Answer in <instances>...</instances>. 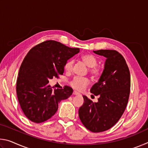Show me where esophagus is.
I'll list each match as a JSON object with an SVG mask.
<instances>
[{
    "label": "esophagus",
    "mask_w": 148,
    "mask_h": 148,
    "mask_svg": "<svg viewBox=\"0 0 148 148\" xmlns=\"http://www.w3.org/2000/svg\"><path fill=\"white\" fill-rule=\"evenodd\" d=\"M73 94H74V95H79V92H77V91H74Z\"/></svg>",
    "instance_id": "obj_1"
}]
</instances>
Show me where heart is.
Segmentation results:
<instances>
[{
	"mask_svg": "<svg viewBox=\"0 0 148 148\" xmlns=\"http://www.w3.org/2000/svg\"><path fill=\"white\" fill-rule=\"evenodd\" d=\"M81 60L89 67V73L94 78H97L101 76L102 69L97 65L98 60L93 54L87 53L81 56ZM74 61L72 59L68 60L64 64V70L66 72H71L73 70ZM89 80L86 77L76 76L72 79L70 85L72 87L77 91H82L88 86Z\"/></svg>",
	"mask_w": 148,
	"mask_h": 148,
	"instance_id": "obj_1",
	"label": "heart"
}]
</instances>
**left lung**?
Instances as JSON below:
<instances>
[{
  "instance_id": "8db88e82",
  "label": "left lung",
  "mask_w": 148,
  "mask_h": 148,
  "mask_svg": "<svg viewBox=\"0 0 148 148\" xmlns=\"http://www.w3.org/2000/svg\"><path fill=\"white\" fill-rule=\"evenodd\" d=\"M93 52L106 58L99 82L90 90L99 98L93 102L84 95V103L78 113L86 129L101 132L113 127L124 113L129 98L131 76L125 59L118 51L101 49Z\"/></svg>"
}]
</instances>
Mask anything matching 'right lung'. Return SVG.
Returning a JSON list of instances; mask_svg holds the SVG:
<instances>
[{"mask_svg":"<svg viewBox=\"0 0 148 148\" xmlns=\"http://www.w3.org/2000/svg\"><path fill=\"white\" fill-rule=\"evenodd\" d=\"M79 51V48L49 40L27 53L19 69L16 92L22 111L30 121H47L56 113L59 102L72 94L71 87L52 89L48 83L49 79L62 75L64 64Z\"/></svg>","mask_w":148,"mask_h":148,"instance_id":"right-lung-1","label":"right lung"}]
</instances>
